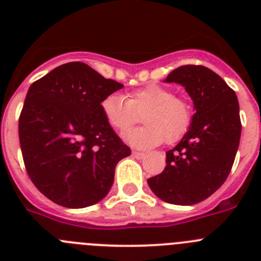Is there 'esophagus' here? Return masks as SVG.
<instances>
[{"instance_id":"1","label":"esophagus","mask_w":261,"mask_h":261,"mask_svg":"<svg viewBox=\"0 0 261 261\" xmlns=\"http://www.w3.org/2000/svg\"><path fill=\"white\" fill-rule=\"evenodd\" d=\"M132 154H133V156H135V158H137V159H142V158H145V153H141V151H136V150H133V151H132Z\"/></svg>"}]
</instances>
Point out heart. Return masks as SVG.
Listing matches in <instances>:
<instances>
[{
  "instance_id": "obj_1",
  "label": "heart",
  "mask_w": 261,
  "mask_h": 261,
  "mask_svg": "<svg viewBox=\"0 0 261 261\" xmlns=\"http://www.w3.org/2000/svg\"><path fill=\"white\" fill-rule=\"evenodd\" d=\"M106 121L123 133L138 121L142 115V128L130 130L125 140L137 147L156 146L165 141H177L188 130L192 121V106L174 91L161 85H149L129 93L126 99L110 94L100 103Z\"/></svg>"
}]
</instances>
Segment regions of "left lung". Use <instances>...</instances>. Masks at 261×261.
<instances>
[{"label": "left lung", "mask_w": 261, "mask_h": 261, "mask_svg": "<svg viewBox=\"0 0 261 261\" xmlns=\"http://www.w3.org/2000/svg\"><path fill=\"white\" fill-rule=\"evenodd\" d=\"M166 82L186 87L196 112L188 132L166 153L165 170L147 184L163 201L193 205L208 199L229 176L242 132L238 98L202 65L175 69Z\"/></svg>", "instance_id": "left-lung-1"}]
</instances>
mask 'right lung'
Returning a JSON list of instances; mask_svg holds the SVG:
<instances>
[{
  "label": "right lung",
  "instance_id": "obj_1",
  "mask_svg": "<svg viewBox=\"0 0 261 261\" xmlns=\"http://www.w3.org/2000/svg\"><path fill=\"white\" fill-rule=\"evenodd\" d=\"M124 85L84 62H68L35 81L19 116L26 171L45 197L65 208L105 199L115 167L130 149L106 121L100 103Z\"/></svg>",
  "mask_w": 261,
  "mask_h": 261
}]
</instances>
